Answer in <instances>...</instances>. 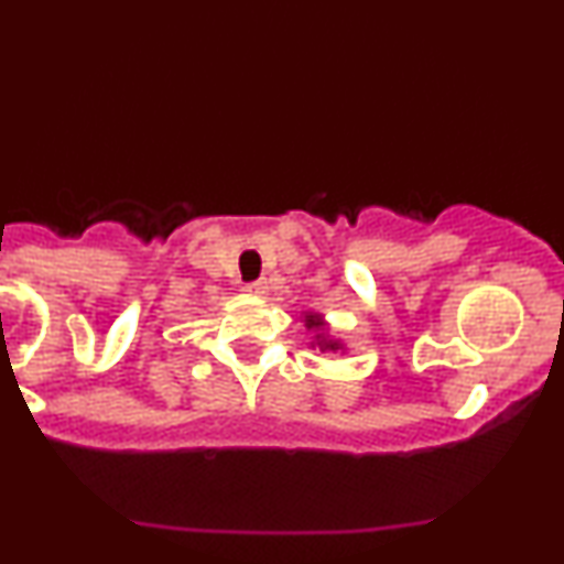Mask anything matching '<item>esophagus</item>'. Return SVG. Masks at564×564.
I'll list each match as a JSON object with an SVG mask.
<instances>
[{
    "mask_svg": "<svg viewBox=\"0 0 564 564\" xmlns=\"http://www.w3.org/2000/svg\"><path fill=\"white\" fill-rule=\"evenodd\" d=\"M243 291H246V294L264 296V294H268V281H251V283H246Z\"/></svg>",
    "mask_w": 564,
    "mask_h": 564,
    "instance_id": "34e87169",
    "label": "esophagus"
}]
</instances>
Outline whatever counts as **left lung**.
Masks as SVG:
<instances>
[{"instance_id": "left-lung-1", "label": "left lung", "mask_w": 564, "mask_h": 564, "mask_svg": "<svg viewBox=\"0 0 564 564\" xmlns=\"http://www.w3.org/2000/svg\"><path fill=\"white\" fill-rule=\"evenodd\" d=\"M304 326L307 332H315L313 347H318L321 352H345V345L328 334V323L323 321L321 313H304Z\"/></svg>"}]
</instances>
